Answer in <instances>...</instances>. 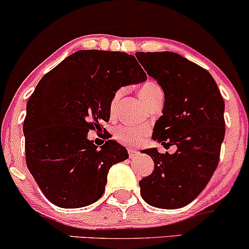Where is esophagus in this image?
<instances>
[{
  "instance_id": "esophagus-1",
  "label": "esophagus",
  "mask_w": 249,
  "mask_h": 249,
  "mask_svg": "<svg viewBox=\"0 0 249 249\" xmlns=\"http://www.w3.org/2000/svg\"><path fill=\"white\" fill-rule=\"evenodd\" d=\"M138 151H134V150H128V156H130V158L132 159L134 158L136 156H138Z\"/></svg>"
}]
</instances>
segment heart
I'll return each instance as SVG.
<instances>
[{
  "instance_id": "1",
  "label": "heart",
  "mask_w": 249,
  "mask_h": 249,
  "mask_svg": "<svg viewBox=\"0 0 249 249\" xmlns=\"http://www.w3.org/2000/svg\"><path fill=\"white\" fill-rule=\"evenodd\" d=\"M122 92L121 91H117L113 96L111 105H115L118 102L119 97H121ZM164 92H162V89L160 85L157 84L156 82L148 81L142 85L139 89V96H141L142 101L145 104L148 105L150 103H152L154 99H157L158 97H162ZM116 138L117 141H119L125 145H131V146H137V145H141L142 142L145 141V138L148 136V128L145 126H132V125H126V126L119 127L116 131Z\"/></svg>"
}]
</instances>
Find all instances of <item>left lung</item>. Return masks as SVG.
<instances>
[{
	"label": "left lung",
	"instance_id": "left-lung-1",
	"mask_svg": "<svg viewBox=\"0 0 249 249\" xmlns=\"http://www.w3.org/2000/svg\"><path fill=\"white\" fill-rule=\"evenodd\" d=\"M136 57L165 95L153 141L177 146L172 154L156 147L142 151L153 159L154 170L139 181L142 198L153 207H184L201 193L218 166L224 99L211 73L178 53H136Z\"/></svg>",
	"mask_w": 249,
	"mask_h": 249
}]
</instances>
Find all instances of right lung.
Wrapping results in <instances>:
<instances>
[{"label":"right lung","mask_w":249,"mask_h":249,"mask_svg":"<svg viewBox=\"0 0 249 249\" xmlns=\"http://www.w3.org/2000/svg\"><path fill=\"white\" fill-rule=\"evenodd\" d=\"M146 79L134 56L102 50L76 51L43 76L27 103L25 160L53 204L79 208L103 196L110 167L128 154L112 139L98 148L88 132L110 119L119 89Z\"/></svg>","instance_id":"obj_1"}]
</instances>
